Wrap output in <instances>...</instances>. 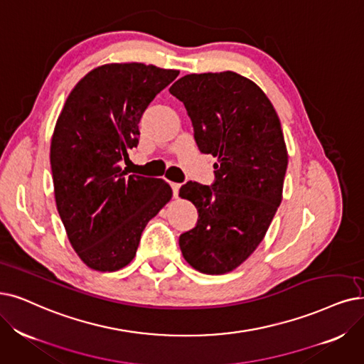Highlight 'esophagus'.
I'll use <instances>...</instances> for the list:
<instances>
[{"label":"esophagus","instance_id":"34e87169","mask_svg":"<svg viewBox=\"0 0 364 364\" xmlns=\"http://www.w3.org/2000/svg\"><path fill=\"white\" fill-rule=\"evenodd\" d=\"M170 186H171V191H173V197H178V196H179L181 183H178V182H170Z\"/></svg>","mask_w":364,"mask_h":364}]
</instances>
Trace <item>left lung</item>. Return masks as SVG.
<instances>
[{
    "label": "left lung",
    "mask_w": 364,
    "mask_h": 364,
    "mask_svg": "<svg viewBox=\"0 0 364 364\" xmlns=\"http://www.w3.org/2000/svg\"><path fill=\"white\" fill-rule=\"evenodd\" d=\"M168 91L183 103L200 152L218 156L210 186L190 181L179 190L198 212L181 251L198 272L223 274L255 251L281 205L288 166L281 122L266 94L235 71L186 75Z\"/></svg>",
    "instance_id": "8db88e82"
}]
</instances>
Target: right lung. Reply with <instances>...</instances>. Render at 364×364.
<instances>
[{"label": "right lung", "mask_w": 364, "mask_h": 364, "mask_svg": "<svg viewBox=\"0 0 364 364\" xmlns=\"http://www.w3.org/2000/svg\"><path fill=\"white\" fill-rule=\"evenodd\" d=\"M178 75L140 63L101 65L75 86L56 121V209L73 250L94 270L125 267L144 227L171 198L166 181L127 176L119 163L137 148L144 110Z\"/></svg>", "instance_id": "obj_1"}]
</instances>
